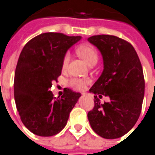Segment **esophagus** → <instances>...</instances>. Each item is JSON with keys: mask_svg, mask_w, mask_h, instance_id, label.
Masks as SVG:
<instances>
[{"mask_svg": "<svg viewBox=\"0 0 155 155\" xmlns=\"http://www.w3.org/2000/svg\"><path fill=\"white\" fill-rule=\"evenodd\" d=\"M82 94H83V95H85V93H83Z\"/></svg>", "mask_w": 155, "mask_h": 155, "instance_id": "1", "label": "esophagus"}]
</instances>
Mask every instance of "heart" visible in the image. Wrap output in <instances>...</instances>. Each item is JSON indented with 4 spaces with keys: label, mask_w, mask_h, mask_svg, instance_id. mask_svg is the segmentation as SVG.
I'll list each match as a JSON object with an SVG mask.
<instances>
[{
    "label": "heart",
    "mask_w": 155,
    "mask_h": 155,
    "mask_svg": "<svg viewBox=\"0 0 155 155\" xmlns=\"http://www.w3.org/2000/svg\"><path fill=\"white\" fill-rule=\"evenodd\" d=\"M77 53L79 55L81 58L88 64L89 66L95 65L98 60V54L96 50V48L91 46V45H82L78 48L77 49ZM70 60V55L69 53L64 56L63 60H62V68L65 69L68 68ZM88 83L87 80L80 79V78H72L70 80L69 84L70 86L78 90H83L86 87L87 83Z\"/></svg>",
    "instance_id": "obj_1"
}]
</instances>
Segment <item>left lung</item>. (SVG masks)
I'll return each instance as SVG.
<instances>
[{
    "label": "left lung",
    "mask_w": 155,
    "mask_h": 155,
    "mask_svg": "<svg viewBox=\"0 0 155 155\" xmlns=\"http://www.w3.org/2000/svg\"><path fill=\"white\" fill-rule=\"evenodd\" d=\"M87 41L97 47L104 59V71L89 90L95 96L88 121L102 138L118 139L134 126L141 113L144 96L142 65L134 47L124 39L97 35ZM97 95L107 96L110 100L101 104Z\"/></svg>",
    "instance_id": "1"
}]
</instances>
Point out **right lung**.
<instances>
[{
    "instance_id": "right-lung-1",
    "label": "right lung",
    "mask_w": 155,
    "mask_h": 155,
    "mask_svg": "<svg viewBox=\"0 0 155 155\" xmlns=\"http://www.w3.org/2000/svg\"><path fill=\"white\" fill-rule=\"evenodd\" d=\"M81 37L47 32L30 40L20 54L14 79V97L20 118L31 132L49 137L61 132L81 96L65 88L56 98L50 91L62 69L66 52Z\"/></svg>"
}]
</instances>
